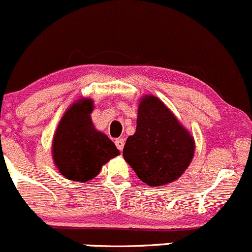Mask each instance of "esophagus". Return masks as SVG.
<instances>
[{
	"label": "esophagus",
	"mask_w": 252,
	"mask_h": 252,
	"mask_svg": "<svg viewBox=\"0 0 252 252\" xmlns=\"http://www.w3.org/2000/svg\"><path fill=\"white\" fill-rule=\"evenodd\" d=\"M115 144H116V148L120 151L123 150L124 148V139L123 138H117L116 141H115Z\"/></svg>",
	"instance_id": "1"
}]
</instances>
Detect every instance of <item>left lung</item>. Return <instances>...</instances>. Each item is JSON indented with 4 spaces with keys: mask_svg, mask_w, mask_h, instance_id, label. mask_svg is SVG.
Returning <instances> with one entry per match:
<instances>
[{
    "mask_svg": "<svg viewBox=\"0 0 252 252\" xmlns=\"http://www.w3.org/2000/svg\"><path fill=\"white\" fill-rule=\"evenodd\" d=\"M195 142L170 110L155 96L139 103L136 132L129 136L123 157L136 175L150 187L180 178L189 166Z\"/></svg>",
    "mask_w": 252,
    "mask_h": 252,
    "instance_id": "1",
    "label": "left lung"
}]
</instances>
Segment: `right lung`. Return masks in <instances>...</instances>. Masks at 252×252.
<instances>
[{"label":"right lung","instance_id":"1","mask_svg":"<svg viewBox=\"0 0 252 252\" xmlns=\"http://www.w3.org/2000/svg\"><path fill=\"white\" fill-rule=\"evenodd\" d=\"M93 108L92 99L75 103L57 126L53 142L54 160L68 180H92L104 163L120 155L113 141L94 128L90 118Z\"/></svg>","mask_w":252,"mask_h":252}]
</instances>
